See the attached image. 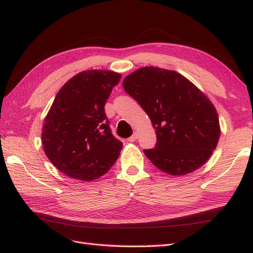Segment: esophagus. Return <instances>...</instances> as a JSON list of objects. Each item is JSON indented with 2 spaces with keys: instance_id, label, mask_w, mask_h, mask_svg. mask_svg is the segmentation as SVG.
<instances>
[{
  "instance_id": "1",
  "label": "esophagus",
  "mask_w": 253,
  "mask_h": 253,
  "mask_svg": "<svg viewBox=\"0 0 253 253\" xmlns=\"http://www.w3.org/2000/svg\"><path fill=\"white\" fill-rule=\"evenodd\" d=\"M138 137H139V132L134 131L132 136L128 138V141H129V142H133V141H136L138 139Z\"/></svg>"
}]
</instances>
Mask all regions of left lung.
Returning <instances> with one entry per match:
<instances>
[{
	"label": "left lung",
	"mask_w": 253,
	"mask_h": 253,
	"mask_svg": "<svg viewBox=\"0 0 253 253\" xmlns=\"http://www.w3.org/2000/svg\"><path fill=\"white\" fill-rule=\"evenodd\" d=\"M125 91L144 110L156 132L146 157L171 175L195 171L218 145L220 123L210 99L182 74L143 67L127 75Z\"/></svg>",
	"instance_id": "obj_1"
}]
</instances>
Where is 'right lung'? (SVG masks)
Masks as SVG:
<instances>
[{
	"label": "right lung",
	"instance_id": "1",
	"mask_svg": "<svg viewBox=\"0 0 253 253\" xmlns=\"http://www.w3.org/2000/svg\"><path fill=\"white\" fill-rule=\"evenodd\" d=\"M121 78L109 70L78 73L60 88L45 116L43 150L70 178L96 180L119 158L123 143L111 132L104 105Z\"/></svg>",
	"mask_w": 253,
	"mask_h": 253
}]
</instances>
